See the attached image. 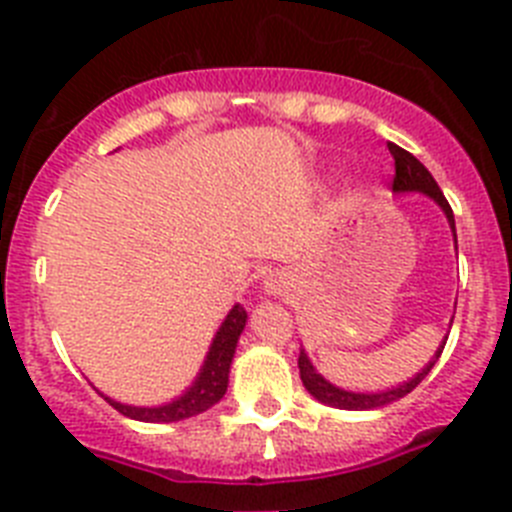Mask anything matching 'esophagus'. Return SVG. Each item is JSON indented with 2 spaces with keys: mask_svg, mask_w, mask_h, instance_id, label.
I'll return each instance as SVG.
<instances>
[{
  "mask_svg": "<svg viewBox=\"0 0 512 512\" xmlns=\"http://www.w3.org/2000/svg\"><path fill=\"white\" fill-rule=\"evenodd\" d=\"M265 288H267V293H273V296H275V293H280V285L278 283H267Z\"/></svg>",
  "mask_w": 512,
  "mask_h": 512,
  "instance_id": "1",
  "label": "esophagus"
}]
</instances>
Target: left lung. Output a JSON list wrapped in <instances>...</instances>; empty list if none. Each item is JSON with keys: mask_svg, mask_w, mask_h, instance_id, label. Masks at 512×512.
<instances>
[{"mask_svg": "<svg viewBox=\"0 0 512 512\" xmlns=\"http://www.w3.org/2000/svg\"><path fill=\"white\" fill-rule=\"evenodd\" d=\"M388 150L395 160L393 191L395 193H423V196H428V199L434 201V204L444 211L446 222H449V227H451V234H454V247H457V227H454V214H451V206H449V201L444 199V193H441L439 183L434 181V176L428 173L426 165H423L416 155H411L408 150L398 147L395 142H388ZM444 344L446 342L439 344V349H436V354L431 357V362H428L421 372H416L411 380L400 382V385H395V388L377 390V393H354V390L336 388L334 382L326 380V377L321 375L316 367H313V362L308 359L306 349H301V357H298V370H301V380H303V385H306V390L313 395V398L319 400V403L331 405V408H342V411H375V408H385V405L395 403V400L405 398V395L411 393V390H416L418 385H421L423 377H426L428 372H431V367L436 365V359L441 357V352H444Z\"/></svg>", "mask_w": 512, "mask_h": 512, "instance_id": "left-lung-1", "label": "left lung"}]
</instances>
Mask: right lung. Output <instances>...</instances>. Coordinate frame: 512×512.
<instances>
[{
  "label": "right lung",
  "instance_id": "1",
  "mask_svg": "<svg viewBox=\"0 0 512 512\" xmlns=\"http://www.w3.org/2000/svg\"><path fill=\"white\" fill-rule=\"evenodd\" d=\"M247 324V311L242 306H234L232 311L227 313V319L222 321L219 331L211 339V347L206 352L204 365H201L196 380L183 390L178 398H173L170 403L163 405H127L119 403V400H112L104 395V400L117 408L122 416L135 418V421L145 423H173L183 421V418L199 416V413L209 411L211 405H216L224 398L229 385V367H232L234 352H237L239 334L245 331Z\"/></svg>",
  "mask_w": 512,
  "mask_h": 512
}]
</instances>
